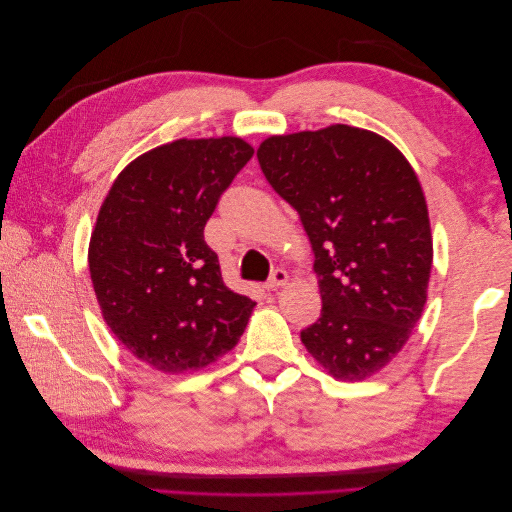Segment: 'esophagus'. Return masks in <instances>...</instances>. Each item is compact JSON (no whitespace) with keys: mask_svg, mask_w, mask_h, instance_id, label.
Segmentation results:
<instances>
[{"mask_svg":"<svg viewBox=\"0 0 512 512\" xmlns=\"http://www.w3.org/2000/svg\"><path fill=\"white\" fill-rule=\"evenodd\" d=\"M286 282H288V273H286L284 269H275V271L271 273L269 280H267L265 288H267V290H277V288L286 286Z\"/></svg>","mask_w":512,"mask_h":512,"instance_id":"1","label":"esophagus"}]
</instances>
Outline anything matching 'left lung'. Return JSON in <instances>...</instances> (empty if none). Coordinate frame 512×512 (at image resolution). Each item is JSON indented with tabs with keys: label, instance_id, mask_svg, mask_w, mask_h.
<instances>
[{
	"label": "left lung",
	"instance_id": "left-lung-1",
	"mask_svg": "<svg viewBox=\"0 0 512 512\" xmlns=\"http://www.w3.org/2000/svg\"><path fill=\"white\" fill-rule=\"evenodd\" d=\"M256 156L316 256L322 314L303 346L335 380L378 374L427 303L433 241L414 168L384 136L344 123L273 134Z\"/></svg>",
	"mask_w": 512,
	"mask_h": 512
}]
</instances>
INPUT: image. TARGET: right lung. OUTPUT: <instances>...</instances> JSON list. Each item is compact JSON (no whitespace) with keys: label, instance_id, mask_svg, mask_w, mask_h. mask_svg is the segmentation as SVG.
<instances>
[{"label":"right lung","instance_id":"right-lung-1","mask_svg":"<svg viewBox=\"0 0 512 512\" xmlns=\"http://www.w3.org/2000/svg\"><path fill=\"white\" fill-rule=\"evenodd\" d=\"M254 147L239 136L179 138L121 170L89 239L108 329L138 361L185 374L235 348L254 301L232 292L205 224Z\"/></svg>","mask_w":512,"mask_h":512}]
</instances>
